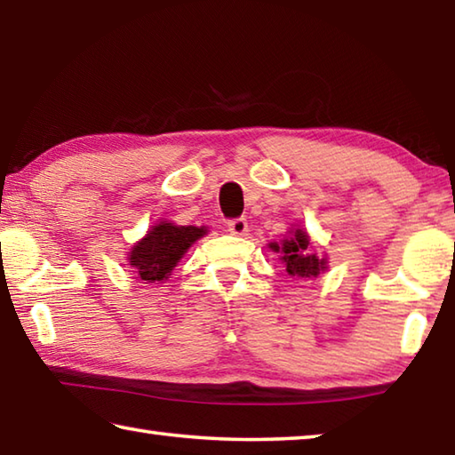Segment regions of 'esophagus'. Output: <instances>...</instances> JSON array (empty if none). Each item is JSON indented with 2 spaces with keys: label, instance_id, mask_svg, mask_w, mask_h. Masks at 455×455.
<instances>
[{
  "label": "esophagus",
  "instance_id": "1",
  "mask_svg": "<svg viewBox=\"0 0 455 455\" xmlns=\"http://www.w3.org/2000/svg\"><path fill=\"white\" fill-rule=\"evenodd\" d=\"M228 230H230V235L243 236V235H246V230H249V222H246V219H243V217L233 219V220H228Z\"/></svg>",
  "mask_w": 455,
  "mask_h": 455
}]
</instances>
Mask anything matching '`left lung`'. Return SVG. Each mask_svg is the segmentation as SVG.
<instances>
[{
  "label": "left lung",
  "mask_w": 455,
  "mask_h": 455,
  "mask_svg": "<svg viewBox=\"0 0 455 455\" xmlns=\"http://www.w3.org/2000/svg\"><path fill=\"white\" fill-rule=\"evenodd\" d=\"M271 249L281 252V260L287 265V273L291 276H317L321 271H325V259L313 255L309 249V236L301 228L292 230L291 238H284L283 244H271Z\"/></svg>",
  "instance_id": "left-lung-1"
}]
</instances>
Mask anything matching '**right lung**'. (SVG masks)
Instances as JSON below:
<instances>
[{"mask_svg": "<svg viewBox=\"0 0 455 455\" xmlns=\"http://www.w3.org/2000/svg\"><path fill=\"white\" fill-rule=\"evenodd\" d=\"M204 233V227H176L166 220L150 228L148 235L134 246L128 259L130 265L134 267L136 279L146 283L168 279V275L188 251V246Z\"/></svg>", "mask_w": 455, "mask_h": 455, "instance_id": "obj_1", "label": "right lung"}]
</instances>
